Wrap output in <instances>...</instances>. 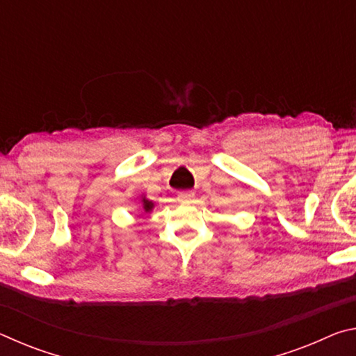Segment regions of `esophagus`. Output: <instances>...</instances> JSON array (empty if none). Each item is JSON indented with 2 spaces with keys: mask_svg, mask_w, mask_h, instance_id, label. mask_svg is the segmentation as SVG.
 Listing matches in <instances>:
<instances>
[{
  "mask_svg": "<svg viewBox=\"0 0 356 356\" xmlns=\"http://www.w3.org/2000/svg\"><path fill=\"white\" fill-rule=\"evenodd\" d=\"M193 197H195V193L190 191V190L177 193V201L180 204H190V202H193Z\"/></svg>",
  "mask_w": 356,
  "mask_h": 356,
  "instance_id": "34e87169",
  "label": "esophagus"
}]
</instances>
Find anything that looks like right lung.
<instances>
[{
	"label": "right lung",
	"mask_w": 356,
	"mask_h": 356,
	"mask_svg": "<svg viewBox=\"0 0 356 356\" xmlns=\"http://www.w3.org/2000/svg\"><path fill=\"white\" fill-rule=\"evenodd\" d=\"M143 209L146 210V212H150V210H152V207H154V202L152 201H149V200H146V197H143Z\"/></svg>",
	"instance_id": "right-lung-1"
}]
</instances>
